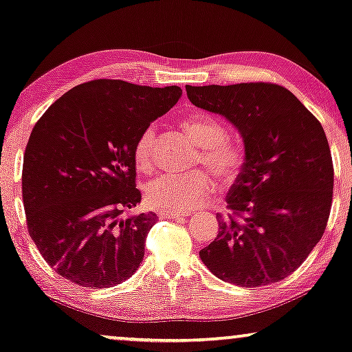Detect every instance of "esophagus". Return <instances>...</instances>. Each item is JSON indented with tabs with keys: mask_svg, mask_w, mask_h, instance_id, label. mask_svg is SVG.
<instances>
[{
	"mask_svg": "<svg viewBox=\"0 0 352 352\" xmlns=\"http://www.w3.org/2000/svg\"><path fill=\"white\" fill-rule=\"evenodd\" d=\"M188 215V212L185 210H160V217L161 219H185V217Z\"/></svg>",
	"mask_w": 352,
	"mask_h": 352,
	"instance_id": "esophagus-1",
	"label": "esophagus"
}]
</instances>
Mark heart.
Here are the masks:
<instances>
[{"label": "heart", "instance_id": "obj_1", "mask_svg": "<svg viewBox=\"0 0 352 352\" xmlns=\"http://www.w3.org/2000/svg\"><path fill=\"white\" fill-rule=\"evenodd\" d=\"M182 129L201 146L197 162L214 172L221 182L231 183L239 177L245 164V153L237 143L225 140L223 126L214 118L191 116L183 121ZM156 129L148 126L138 135L133 146V160L140 170L155 166ZM215 191V180L209 172L195 170L188 174H164L146 185V199L162 210H188L201 206Z\"/></svg>", "mask_w": 352, "mask_h": 352}]
</instances>
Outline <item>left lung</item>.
Returning <instances> with one entry per match:
<instances>
[{
	"label": "left lung",
	"instance_id": "8db88e82",
	"mask_svg": "<svg viewBox=\"0 0 352 352\" xmlns=\"http://www.w3.org/2000/svg\"><path fill=\"white\" fill-rule=\"evenodd\" d=\"M192 105L223 116L244 138L245 164L226 196L230 214L199 252L219 279L261 287L290 276L322 237L333 162L320 122L273 82L186 86Z\"/></svg>",
	"mask_w": 352,
	"mask_h": 352
}]
</instances>
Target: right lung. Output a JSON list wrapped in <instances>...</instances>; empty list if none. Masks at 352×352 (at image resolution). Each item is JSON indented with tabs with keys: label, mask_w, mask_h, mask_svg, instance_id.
<instances>
[{
	"label": "right lung",
	"mask_w": 352,
	"mask_h": 352,
	"mask_svg": "<svg viewBox=\"0 0 352 352\" xmlns=\"http://www.w3.org/2000/svg\"><path fill=\"white\" fill-rule=\"evenodd\" d=\"M180 96L178 86L94 79L63 94L34 124L22 169L27 228L63 279L107 289L140 266L157 217H124L142 199L133 146Z\"/></svg>",
	"instance_id": "add662e5"
}]
</instances>
